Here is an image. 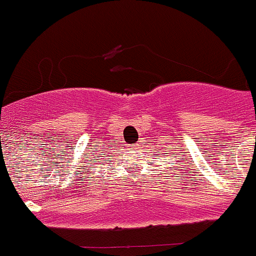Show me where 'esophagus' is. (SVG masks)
Listing matches in <instances>:
<instances>
[{
    "instance_id": "obj_1",
    "label": "esophagus",
    "mask_w": 256,
    "mask_h": 256,
    "mask_svg": "<svg viewBox=\"0 0 256 256\" xmlns=\"http://www.w3.org/2000/svg\"><path fill=\"white\" fill-rule=\"evenodd\" d=\"M136 146V144H134V146Z\"/></svg>"
}]
</instances>
